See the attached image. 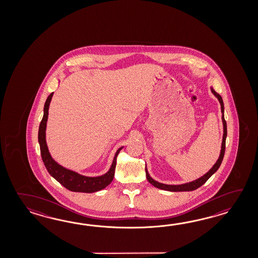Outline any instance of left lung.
I'll return each mask as SVG.
<instances>
[{"mask_svg":"<svg viewBox=\"0 0 258 258\" xmlns=\"http://www.w3.org/2000/svg\"><path fill=\"white\" fill-rule=\"evenodd\" d=\"M211 91L212 93L214 94L215 96L219 99V103L221 106V112H222V122H223V138H222V144H221V150H220V155H219V158L217 162L215 163L214 166L210 169V170L205 174V175L198 178V180H195V181H190V182H187V183H183V184H179V185H170V184H164V183H160L159 181H155L154 179H152L149 174H148V171L146 169V175H147V179L148 181L157 188L159 189H162V190H166V191H171V192H184V191H192V190H196L200 186H202L204 183L206 181L209 180V178L211 176L214 174L215 172L218 170L219 168V166L222 162V159L224 157L225 153V145H226V137H227V123L224 119V104H223V100L222 98L219 94L217 93L215 91L213 88H211Z\"/></svg>","mask_w":258,"mask_h":258,"instance_id":"8db88e82","label":"left lung"}]
</instances>
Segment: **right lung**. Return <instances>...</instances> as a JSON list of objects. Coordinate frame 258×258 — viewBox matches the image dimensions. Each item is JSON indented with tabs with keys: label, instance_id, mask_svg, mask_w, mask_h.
<instances>
[{
	"label": "right lung",
	"instance_id": "1",
	"mask_svg": "<svg viewBox=\"0 0 258 258\" xmlns=\"http://www.w3.org/2000/svg\"><path fill=\"white\" fill-rule=\"evenodd\" d=\"M52 96H53V92L49 94L48 99H46V102L44 105L43 118L39 124V136H38L40 154H41V158L46 169L56 181H59L62 186L66 187V189L70 190L72 192H94L104 189L105 187L108 186L113 180L114 171H115L116 159L122 147L116 151L110 170L103 175L98 176V177L81 175L76 171L68 170L64 167L60 166V164H58L54 159L51 158L47 143H46V126H47L48 114H49V103Z\"/></svg>",
	"mask_w": 258,
	"mask_h": 258
}]
</instances>
